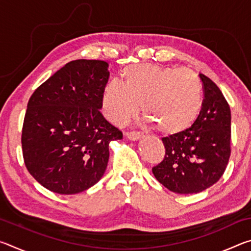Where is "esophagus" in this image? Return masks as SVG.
<instances>
[{
    "mask_svg": "<svg viewBox=\"0 0 251 251\" xmlns=\"http://www.w3.org/2000/svg\"><path fill=\"white\" fill-rule=\"evenodd\" d=\"M125 135L127 138L130 139V141H138V139H141L143 137V134L141 131H127Z\"/></svg>",
    "mask_w": 251,
    "mask_h": 251,
    "instance_id": "1",
    "label": "esophagus"
}]
</instances>
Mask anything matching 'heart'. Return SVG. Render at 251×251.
I'll return each instance as SVG.
<instances>
[{
    "mask_svg": "<svg viewBox=\"0 0 251 251\" xmlns=\"http://www.w3.org/2000/svg\"><path fill=\"white\" fill-rule=\"evenodd\" d=\"M125 85L110 80L103 94L106 117L123 124L134 117L142 104L144 116L161 134L187 130L201 114L202 85L195 72L156 64L129 66L123 72Z\"/></svg>",
    "mask_w": 251,
    "mask_h": 251,
    "instance_id": "b5f03b06",
    "label": "heart"
}]
</instances>
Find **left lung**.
Returning <instances> with one entry per match:
<instances>
[{
	"mask_svg": "<svg viewBox=\"0 0 251 251\" xmlns=\"http://www.w3.org/2000/svg\"><path fill=\"white\" fill-rule=\"evenodd\" d=\"M202 107L194 125L177 135L163 138L165 158L152 167L161 185L177 194H197L216 184L230 157V107L210 78L199 74Z\"/></svg>",
	"mask_w": 251,
	"mask_h": 251,
	"instance_id": "8db88e82",
	"label": "left lung"
}]
</instances>
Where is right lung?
<instances>
[{
	"label": "right lung",
	"instance_id": "right-lung-1",
	"mask_svg": "<svg viewBox=\"0 0 251 251\" xmlns=\"http://www.w3.org/2000/svg\"><path fill=\"white\" fill-rule=\"evenodd\" d=\"M108 77L106 62L76 59L29 99L22 129L24 163L50 192L77 194L103 177L109 143L123 138L100 110Z\"/></svg>",
	"mask_w": 251,
	"mask_h": 251
}]
</instances>
